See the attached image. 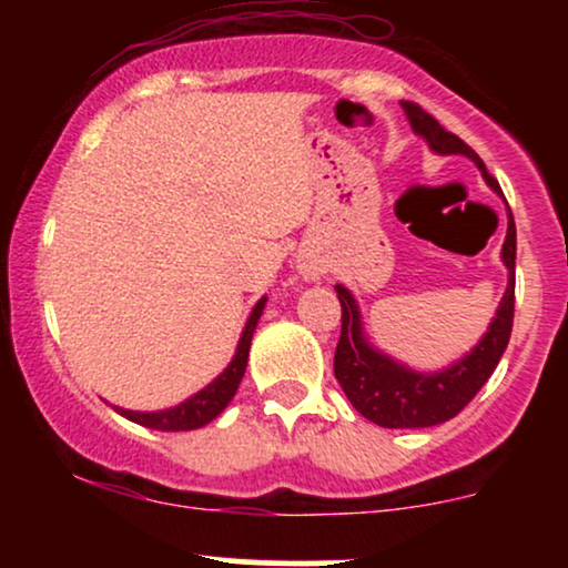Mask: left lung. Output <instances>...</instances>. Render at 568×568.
I'll return each mask as SVG.
<instances>
[{"label": "left lung", "mask_w": 568, "mask_h": 568, "mask_svg": "<svg viewBox=\"0 0 568 568\" xmlns=\"http://www.w3.org/2000/svg\"><path fill=\"white\" fill-rule=\"evenodd\" d=\"M410 128L427 139L429 149L438 154H465L480 168L484 179L494 192L501 194L491 173L486 171L484 160L467 146L459 135L448 133L446 128L427 114L419 103L403 101ZM501 262L510 270L505 296H501L497 317L488 325L486 336L470 355L462 357L452 368L440 374H416L400 363L389 361L382 352L371 349L361 331V312L355 298L344 285H336L338 304H342V336H338L334 355V374L342 384L344 395L361 410L366 419L379 427L403 429V427H433L440 422L454 419L467 403L478 395V389L488 382V376L497 368L501 352L507 349L513 331L515 310V221L510 213L507 221V237L501 245Z\"/></svg>", "instance_id": "left-lung-1"}]
</instances>
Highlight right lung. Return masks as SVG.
<instances>
[{
  "label": "right lung",
  "instance_id": "obj_1",
  "mask_svg": "<svg viewBox=\"0 0 568 568\" xmlns=\"http://www.w3.org/2000/svg\"><path fill=\"white\" fill-rule=\"evenodd\" d=\"M266 298H262L256 306H253L251 317H247L243 338L237 344V355L230 363V368L207 384L205 389H200L197 395H192L189 400L181 403L175 408H165V410H152V414H141V410H128V408H116L122 416L135 425L152 427V429H162V433H181V429H197L207 422H213L216 416L230 406V400L237 393L240 379H243L245 366H247V349H251V338L253 331H256L258 317H262Z\"/></svg>",
  "mask_w": 568,
  "mask_h": 568
}]
</instances>
